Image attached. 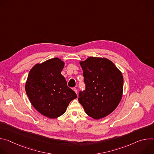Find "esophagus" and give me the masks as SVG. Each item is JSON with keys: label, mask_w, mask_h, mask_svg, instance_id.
<instances>
[{"label": "esophagus", "mask_w": 154, "mask_h": 154, "mask_svg": "<svg viewBox=\"0 0 154 154\" xmlns=\"http://www.w3.org/2000/svg\"><path fill=\"white\" fill-rule=\"evenodd\" d=\"M73 90L74 91V92H75L76 94H77V88H74Z\"/></svg>", "instance_id": "esophagus-1"}]
</instances>
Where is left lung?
Segmentation results:
<instances>
[{
	"mask_svg": "<svg viewBox=\"0 0 154 154\" xmlns=\"http://www.w3.org/2000/svg\"><path fill=\"white\" fill-rule=\"evenodd\" d=\"M80 64L86 90L80 92L79 102L85 113L95 119L112 113L121 102L124 79L121 71L106 58L90 57Z\"/></svg>",
	"mask_w": 154,
	"mask_h": 154,
	"instance_id": "left-lung-1",
	"label": "left lung"
}]
</instances>
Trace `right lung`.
Instances as JSON below:
<instances>
[{
    "label": "right lung",
    "instance_id": "right-lung-1",
    "mask_svg": "<svg viewBox=\"0 0 154 154\" xmlns=\"http://www.w3.org/2000/svg\"><path fill=\"white\" fill-rule=\"evenodd\" d=\"M64 66V62L57 57L38 63L29 71L26 83V92L32 106L51 119L64 114L70 102L77 98L61 74Z\"/></svg>",
    "mask_w": 154,
    "mask_h": 154
}]
</instances>
